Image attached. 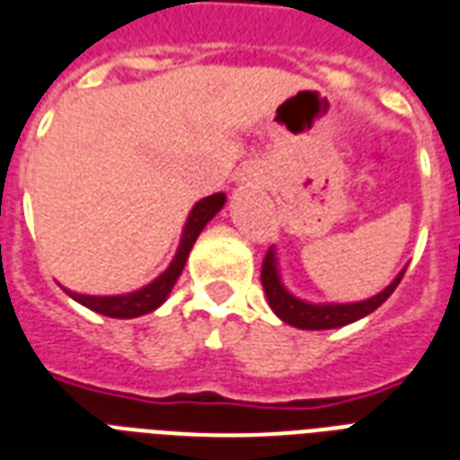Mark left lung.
<instances>
[{
	"label": "left lung",
	"instance_id": "obj_1",
	"mask_svg": "<svg viewBox=\"0 0 460 460\" xmlns=\"http://www.w3.org/2000/svg\"><path fill=\"white\" fill-rule=\"evenodd\" d=\"M403 273L405 270H401L389 288H384L382 293L369 297V300L350 302V305H312V302L297 300L295 295L288 293L286 286L280 283L276 254H273V249H269L261 263V286L266 297H269L270 309L279 314V319H283L295 329L322 331L338 329V326H345V323H352L362 316L372 314L376 307H382L384 302L389 300L391 293L396 290L401 279H403Z\"/></svg>",
	"mask_w": 460,
	"mask_h": 460
}]
</instances>
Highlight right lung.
Wrapping results in <instances>:
<instances>
[{"mask_svg": "<svg viewBox=\"0 0 460 460\" xmlns=\"http://www.w3.org/2000/svg\"><path fill=\"white\" fill-rule=\"evenodd\" d=\"M223 204H226V194H211V197L201 199V201L191 208L190 218H187V226H184V233H181L180 249H177L172 263H170L153 283H148V286L137 290V293L112 295V297L78 295L69 293V290H66V293H69L76 302H81L84 307L93 309L98 314L112 316V319H134V316L148 314L153 309H158L160 305L167 300V295H170L172 286L177 283V279H180L181 269H184V263H187V256H190L197 237L206 227V223L223 208Z\"/></svg>", "mask_w": 460, "mask_h": 460, "instance_id": "1", "label": "right lung"}]
</instances>
